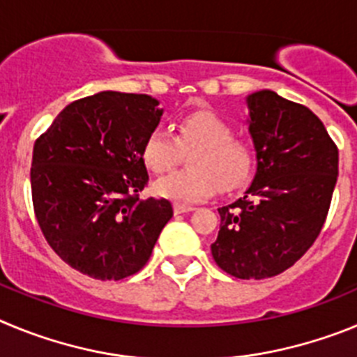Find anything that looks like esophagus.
Returning <instances> with one entry per match:
<instances>
[{
    "label": "esophagus",
    "instance_id": "esophagus-1",
    "mask_svg": "<svg viewBox=\"0 0 357 357\" xmlns=\"http://www.w3.org/2000/svg\"><path fill=\"white\" fill-rule=\"evenodd\" d=\"M195 207H191V206H184V204H175V206H173V211H175V214H184V213H191V211H193Z\"/></svg>",
    "mask_w": 357,
    "mask_h": 357
}]
</instances>
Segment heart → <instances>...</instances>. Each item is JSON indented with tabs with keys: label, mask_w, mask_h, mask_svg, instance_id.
<instances>
[{
	"label": "heart",
	"mask_w": 357,
	"mask_h": 357,
	"mask_svg": "<svg viewBox=\"0 0 357 357\" xmlns=\"http://www.w3.org/2000/svg\"><path fill=\"white\" fill-rule=\"evenodd\" d=\"M189 155L188 172H176L160 178L153 185L157 197L182 204L202 202L223 191L238 189L248 181L254 168V150L245 139L232 137L225 121L207 110H198L175 123V135L164 128H155L144 139V164L153 173H166Z\"/></svg>",
	"instance_id": "b5f03b06"
}]
</instances>
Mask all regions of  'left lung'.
<instances>
[{
	"mask_svg": "<svg viewBox=\"0 0 357 357\" xmlns=\"http://www.w3.org/2000/svg\"><path fill=\"white\" fill-rule=\"evenodd\" d=\"M257 169L239 200L220 207L211 252L238 279L288 270L320 234L338 178V148L307 107L273 91L248 94Z\"/></svg>",
	"mask_w": 357,
	"mask_h": 357,
	"instance_id": "left-lung-1",
	"label": "left lung"
}]
</instances>
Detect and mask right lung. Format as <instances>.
Listing matches in <instances>:
<instances>
[{
	"mask_svg": "<svg viewBox=\"0 0 357 357\" xmlns=\"http://www.w3.org/2000/svg\"><path fill=\"white\" fill-rule=\"evenodd\" d=\"M148 94L103 91L69 103L33 144L30 182L44 238L98 280L134 275L172 220L166 198L141 200L144 139L162 116Z\"/></svg>",
	"mask_w": 357,
	"mask_h": 357,
	"instance_id": "obj_1",
	"label": "right lung"
}]
</instances>
